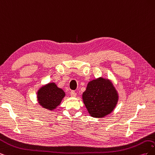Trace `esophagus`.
<instances>
[{
  "label": "esophagus",
  "instance_id": "34e87169",
  "mask_svg": "<svg viewBox=\"0 0 155 155\" xmlns=\"http://www.w3.org/2000/svg\"><path fill=\"white\" fill-rule=\"evenodd\" d=\"M70 96H71L72 97H76L77 96V94L75 91H71L70 92Z\"/></svg>",
  "mask_w": 155,
  "mask_h": 155
}]
</instances>
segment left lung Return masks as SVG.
Instances as JSON below:
<instances>
[{
	"instance_id": "left-lung-1",
	"label": "left lung",
	"mask_w": 155,
	"mask_h": 155,
	"mask_svg": "<svg viewBox=\"0 0 155 155\" xmlns=\"http://www.w3.org/2000/svg\"><path fill=\"white\" fill-rule=\"evenodd\" d=\"M82 98L90 116L101 118L114 110L119 96L110 80L100 77L88 83Z\"/></svg>"
}]
</instances>
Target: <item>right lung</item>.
I'll list each match as a JSON object with an SVG mask.
<instances>
[{"label": "right lung", "mask_w": 155, "mask_h": 155, "mask_svg": "<svg viewBox=\"0 0 155 155\" xmlns=\"http://www.w3.org/2000/svg\"><path fill=\"white\" fill-rule=\"evenodd\" d=\"M65 96V92L55 83H49L42 86L37 92L39 104L48 110L52 111L58 107Z\"/></svg>", "instance_id": "1"}]
</instances>
